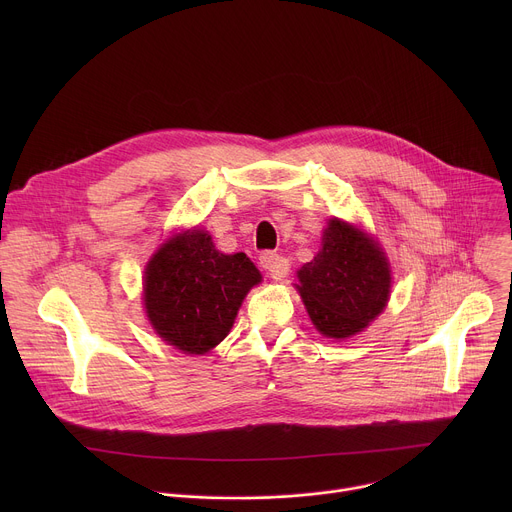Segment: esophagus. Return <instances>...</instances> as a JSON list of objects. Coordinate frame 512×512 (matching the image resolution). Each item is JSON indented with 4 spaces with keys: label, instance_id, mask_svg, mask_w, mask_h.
<instances>
[{
    "label": "esophagus",
    "instance_id": "esophagus-1",
    "mask_svg": "<svg viewBox=\"0 0 512 512\" xmlns=\"http://www.w3.org/2000/svg\"><path fill=\"white\" fill-rule=\"evenodd\" d=\"M259 263L275 281H281L289 273V259L277 255L275 251H263L259 257Z\"/></svg>",
    "mask_w": 512,
    "mask_h": 512
}]
</instances>
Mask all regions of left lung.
Masks as SVG:
<instances>
[{"instance_id": "8db88e82", "label": "left lung", "mask_w": 512, "mask_h": 512, "mask_svg": "<svg viewBox=\"0 0 512 512\" xmlns=\"http://www.w3.org/2000/svg\"><path fill=\"white\" fill-rule=\"evenodd\" d=\"M298 279L314 326L328 338L360 332L383 312L391 289L379 245L342 221H330L322 251L298 271Z\"/></svg>"}]
</instances>
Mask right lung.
Wrapping results in <instances>:
<instances>
[{"mask_svg":"<svg viewBox=\"0 0 512 512\" xmlns=\"http://www.w3.org/2000/svg\"><path fill=\"white\" fill-rule=\"evenodd\" d=\"M259 281L245 253L216 251L204 231L180 233L145 269V312L168 344L202 354L231 332L243 298Z\"/></svg>","mask_w":512,"mask_h":512,"instance_id":"right-lung-1","label":"right lung"}]
</instances>
